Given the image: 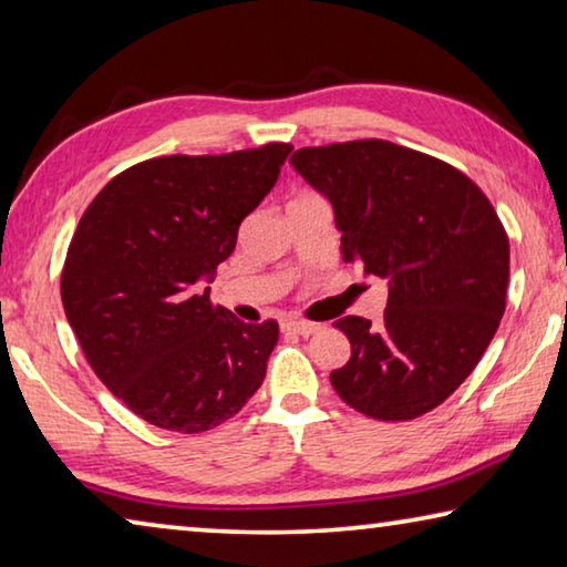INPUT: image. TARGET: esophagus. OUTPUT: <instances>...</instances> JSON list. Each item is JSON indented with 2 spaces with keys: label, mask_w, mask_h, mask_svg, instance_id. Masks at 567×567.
<instances>
[{
  "label": "esophagus",
  "mask_w": 567,
  "mask_h": 567,
  "mask_svg": "<svg viewBox=\"0 0 567 567\" xmlns=\"http://www.w3.org/2000/svg\"><path fill=\"white\" fill-rule=\"evenodd\" d=\"M280 328H282V332H295V334H302V338H310V334H315V332L320 330V324L287 318V320H282V322H280Z\"/></svg>",
  "instance_id": "1"
}]
</instances>
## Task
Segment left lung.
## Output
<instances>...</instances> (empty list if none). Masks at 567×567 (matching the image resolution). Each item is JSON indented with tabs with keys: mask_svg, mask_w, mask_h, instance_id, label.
Here are the masks:
<instances>
[{
	"mask_svg": "<svg viewBox=\"0 0 567 567\" xmlns=\"http://www.w3.org/2000/svg\"><path fill=\"white\" fill-rule=\"evenodd\" d=\"M290 165L330 199L342 260L388 280L382 320L340 318L338 395L375 420H412L475 370L505 312L511 243L473 179L385 140L302 147Z\"/></svg>",
	"mask_w": 567,
	"mask_h": 567,
	"instance_id": "1",
	"label": "left lung"
}]
</instances>
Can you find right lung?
Returning a JSON list of instances; mask_svg holds the SVG:
<instances>
[{
	"label": "right lung",
	"mask_w": 567,
	"mask_h": 567,
	"mask_svg": "<svg viewBox=\"0 0 567 567\" xmlns=\"http://www.w3.org/2000/svg\"><path fill=\"white\" fill-rule=\"evenodd\" d=\"M292 145L140 162L102 187L76 225L62 305L114 398L172 433L235 417L262 385L280 328L209 300L239 223L280 177Z\"/></svg>",
	"instance_id": "add662e5"
}]
</instances>
